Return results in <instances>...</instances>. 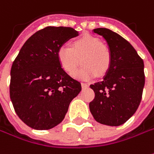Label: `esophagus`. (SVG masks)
<instances>
[{
	"label": "esophagus",
	"mask_w": 154,
	"mask_h": 154,
	"mask_svg": "<svg viewBox=\"0 0 154 154\" xmlns=\"http://www.w3.org/2000/svg\"><path fill=\"white\" fill-rule=\"evenodd\" d=\"M81 84H82V88H84L88 87V83H85V82H82Z\"/></svg>",
	"instance_id": "1"
}]
</instances>
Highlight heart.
Returning <instances> with one entry per match:
<instances>
[{
    "label": "heart",
    "mask_w": 154,
    "mask_h": 154,
    "mask_svg": "<svg viewBox=\"0 0 154 154\" xmlns=\"http://www.w3.org/2000/svg\"><path fill=\"white\" fill-rule=\"evenodd\" d=\"M57 59L61 68L72 76L79 65L82 66L75 73L79 79H91L96 75L104 76L108 72L112 63V54L106 44L98 38L84 35L72 42V48L61 47L57 52Z\"/></svg>",
    "instance_id": "1"
}]
</instances>
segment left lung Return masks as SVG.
Instances as JSON below:
<instances>
[{
	"label": "left lung",
	"mask_w": 154,
	"mask_h": 154,
	"mask_svg": "<svg viewBox=\"0 0 154 154\" xmlns=\"http://www.w3.org/2000/svg\"><path fill=\"white\" fill-rule=\"evenodd\" d=\"M94 33L106 41L112 63L103 80L90 85L95 95L89 110L100 124L119 126L130 119L140 105L145 84L144 63L120 35L106 28L94 29Z\"/></svg>",
	"instance_id": "1"
}]
</instances>
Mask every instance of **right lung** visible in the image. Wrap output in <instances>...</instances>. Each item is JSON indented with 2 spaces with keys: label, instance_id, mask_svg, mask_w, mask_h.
I'll return each instance as SVG.
<instances>
[{
  "label": "right lung",
  "instance_id": "1",
  "mask_svg": "<svg viewBox=\"0 0 154 154\" xmlns=\"http://www.w3.org/2000/svg\"><path fill=\"white\" fill-rule=\"evenodd\" d=\"M77 35L71 27H46L24 42L14 60L10 98L19 119L32 129L49 130L61 123L82 89L57 59L59 48Z\"/></svg>",
  "mask_w": 154,
  "mask_h": 154
}]
</instances>
